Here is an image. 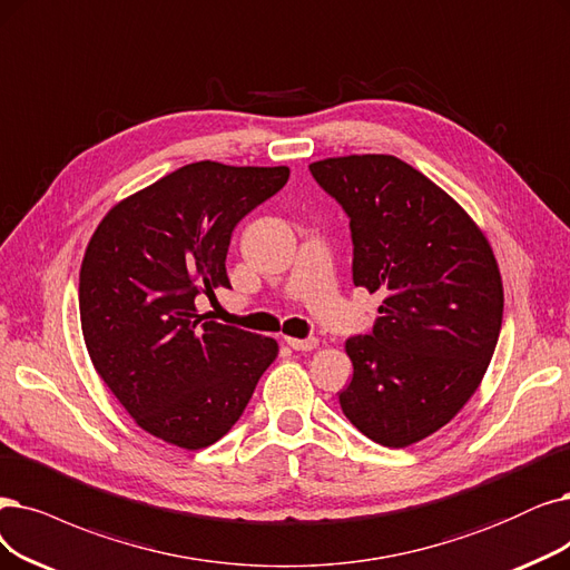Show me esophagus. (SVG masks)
I'll return each mask as SVG.
<instances>
[{"mask_svg": "<svg viewBox=\"0 0 570 570\" xmlns=\"http://www.w3.org/2000/svg\"><path fill=\"white\" fill-rule=\"evenodd\" d=\"M285 344L294 351H313L317 346V338L315 336H306V338H292V336H285Z\"/></svg>", "mask_w": 570, "mask_h": 570, "instance_id": "1", "label": "esophagus"}]
</instances>
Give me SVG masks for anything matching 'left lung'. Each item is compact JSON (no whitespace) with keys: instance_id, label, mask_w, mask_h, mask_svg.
I'll list each match as a JSON object with an SVG mask.
<instances>
[{"instance_id":"8db88e82","label":"left lung","mask_w":570,"mask_h":570,"mask_svg":"<svg viewBox=\"0 0 570 570\" xmlns=\"http://www.w3.org/2000/svg\"><path fill=\"white\" fill-rule=\"evenodd\" d=\"M313 179L351 219L353 283L383 294L370 334L346 341V419L383 446L446 425L480 385L503 325V283L468 213L385 154L325 158Z\"/></svg>"}]
</instances>
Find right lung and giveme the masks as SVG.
Instances as JSON below:
<instances>
[{"instance_id": "obj_1", "label": "right lung", "mask_w": 570, "mask_h": 570, "mask_svg": "<svg viewBox=\"0 0 570 570\" xmlns=\"http://www.w3.org/2000/svg\"><path fill=\"white\" fill-rule=\"evenodd\" d=\"M289 177V168L198 161L114 206L79 273L90 360L126 412L181 449L215 444L243 416L278 344L198 315L196 297L232 287L236 224Z\"/></svg>"}]
</instances>
